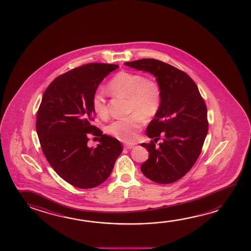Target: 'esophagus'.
<instances>
[{"label":"esophagus","instance_id":"esophagus-1","mask_svg":"<svg viewBox=\"0 0 251 251\" xmlns=\"http://www.w3.org/2000/svg\"><path fill=\"white\" fill-rule=\"evenodd\" d=\"M134 146H135L134 144H125L124 145V149L125 150H131V149L134 148Z\"/></svg>","mask_w":251,"mask_h":251}]
</instances>
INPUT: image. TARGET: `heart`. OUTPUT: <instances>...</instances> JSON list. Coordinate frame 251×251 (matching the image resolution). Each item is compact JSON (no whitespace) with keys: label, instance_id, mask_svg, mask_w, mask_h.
I'll list each match as a JSON object with an SVG mask.
<instances>
[{"label":"heart","instance_id":"heart-1","mask_svg":"<svg viewBox=\"0 0 251 251\" xmlns=\"http://www.w3.org/2000/svg\"><path fill=\"white\" fill-rule=\"evenodd\" d=\"M115 96L127 98L128 111L131 115L115 120L107 127V133L125 143L136 139L137 132L143 126V118H153L160 109L162 89L156 80L148 79L144 75L121 72L112 78L107 86ZM92 107L95 114L105 118L108 115L107 101L100 92H96L92 98Z\"/></svg>","mask_w":251,"mask_h":251}]
</instances>
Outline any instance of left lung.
<instances>
[{
  "instance_id": "8db88e82",
  "label": "left lung",
  "mask_w": 251,
  "mask_h": 251,
  "mask_svg": "<svg viewBox=\"0 0 251 251\" xmlns=\"http://www.w3.org/2000/svg\"><path fill=\"white\" fill-rule=\"evenodd\" d=\"M126 66L153 74L162 89L160 109L146 128L153 141L142 144L150 152L141 171L149 179L170 184L185 176L201 152L208 130L207 110L198 86L187 74L165 62L144 58Z\"/></svg>"
}]
</instances>
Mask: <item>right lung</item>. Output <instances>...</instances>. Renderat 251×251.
Masks as SVG:
<instances>
[{"label": "right lung", "mask_w": 251, "mask_h": 251, "mask_svg": "<svg viewBox=\"0 0 251 251\" xmlns=\"http://www.w3.org/2000/svg\"><path fill=\"white\" fill-rule=\"evenodd\" d=\"M119 66L92 63L62 74L50 84L38 108L36 129L42 151L58 176L72 185L90 189L111 174L123 145L92 125V98L100 83ZM100 136L96 149L88 134Z\"/></svg>", "instance_id": "right-lung-1"}]
</instances>
